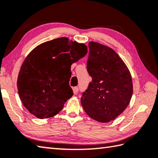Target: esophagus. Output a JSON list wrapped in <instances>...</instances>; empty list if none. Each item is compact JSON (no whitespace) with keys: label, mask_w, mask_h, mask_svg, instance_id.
Returning a JSON list of instances; mask_svg holds the SVG:
<instances>
[{"label":"esophagus","mask_w":158,"mask_h":158,"mask_svg":"<svg viewBox=\"0 0 158 158\" xmlns=\"http://www.w3.org/2000/svg\"><path fill=\"white\" fill-rule=\"evenodd\" d=\"M73 92L74 94H77L78 93V91H79V88L78 87H73Z\"/></svg>","instance_id":"obj_1"}]
</instances>
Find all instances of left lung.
I'll return each mask as SVG.
<instances>
[{
  "label": "left lung",
  "instance_id": "left-lung-1",
  "mask_svg": "<svg viewBox=\"0 0 158 158\" xmlns=\"http://www.w3.org/2000/svg\"><path fill=\"white\" fill-rule=\"evenodd\" d=\"M87 69L92 81L83 92L81 106L97 121L108 123L121 114L130 103L133 83L130 72L112 48L89 43Z\"/></svg>",
  "mask_w": 158,
  "mask_h": 158
}]
</instances>
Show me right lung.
Here are the masks:
<instances>
[{
	"instance_id": "right-lung-1",
	"label": "right lung",
	"mask_w": 158,
	"mask_h": 158,
	"mask_svg": "<svg viewBox=\"0 0 158 158\" xmlns=\"http://www.w3.org/2000/svg\"><path fill=\"white\" fill-rule=\"evenodd\" d=\"M84 44L60 38L33 49L21 66L17 80L22 103L38 118H51L73 95L69 85L71 65L84 57Z\"/></svg>"
}]
</instances>
